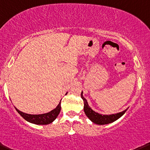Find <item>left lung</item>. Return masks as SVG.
Here are the masks:
<instances>
[{"label":"left lung","instance_id":"left-lung-1","mask_svg":"<svg viewBox=\"0 0 150 150\" xmlns=\"http://www.w3.org/2000/svg\"><path fill=\"white\" fill-rule=\"evenodd\" d=\"M81 98H82L83 101H84V110L85 112L86 116L89 118L90 121H92L94 123H96L98 125H105L108 124V123H112V122L118 120V118H121L122 115L126 112L128 108L125 110L122 111V112H118L115 114H112V115H102V114L96 112L94 111L93 110L91 109L88 105L87 101L85 98L83 96V92H81Z\"/></svg>","mask_w":150,"mask_h":150}]
</instances>
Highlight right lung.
<instances>
[{
  "instance_id": "1",
  "label": "right lung",
  "mask_w": 150,
  "mask_h": 150,
  "mask_svg": "<svg viewBox=\"0 0 150 150\" xmlns=\"http://www.w3.org/2000/svg\"><path fill=\"white\" fill-rule=\"evenodd\" d=\"M67 95V93L66 94ZM16 111L20 114L23 118L27 121L29 123H35L37 125H47L49 123H52L55 118L58 117L59 115L60 111H61V102L58 105L55 109H53L50 112H47V113L44 114H39V115H32V114H27L25 112H23L21 111L18 110L17 108H15Z\"/></svg>"
}]
</instances>
